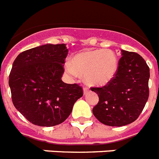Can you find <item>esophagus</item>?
<instances>
[{"label":"esophagus","instance_id":"34e87169","mask_svg":"<svg viewBox=\"0 0 159 159\" xmlns=\"http://www.w3.org/2000/svg\"><path fill=\"white\" fill-rule=\"evenodd\" d=\"M88 91H89V89L87 87H84L83 88V92H84V94H87Z\"/></svg>","mask_w":159,"mask_h":159}]
</instances>
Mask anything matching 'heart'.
Masks as SVG:
<instances>
[{
    "label": "heart",
    "mask_w": 159,
    "mask_h": 159,
    "mask_svg": "<svg viewBox=\"0 0 159 159\" xmlns=\"http://www.w3.org/2000/svg\"><path fill=\"white\" fill-rule=\"evenodd\" d=\"M118 65L117 56L110 49L88 50L76 54L71 65H65V70L73 77L85 76V81L90 86H102L113 79Z\"/></svg>",
    "instance_id": "1"
}]
</instances>
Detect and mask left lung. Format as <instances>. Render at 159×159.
<instances>
[{"label":"left lung","mask_w":159,"mask_h":159,"mask_svg":"<svg viewBox=\"0 0 159 159\" xmlns=\"http://www.w3.org/2000/svg\"><path fill=\"white\" fill-rule=\"evenodd\" d=\"M118 69L110 82L92 87L99 101L92 110L103 125L120 127L135 121L149 98L150 68L136 52L121 50Z\"/></svg>","instance_id":"8db88e82"}]
</instances>
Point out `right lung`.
I'll use <instances>...</instances> for the list:
<instances>
[{
	"label": "right lung",
	"instance_id": "right-lung-1",
	"mask_svg": "<svg viewBox=\"0 0 159 159\" xmlns=\"http://www.w3.org/2000/svg\"><path fill=\"white\" fill-rule=\"evenodd\" d=\"M68 52L65 43L45 44L24 51L14 61L9 77L12 101L33 125H60L83 95L78 84L61 80Z\"/></svg>",
	"mask_w": 159,
	"mask_h": 159
}]
</instances>
